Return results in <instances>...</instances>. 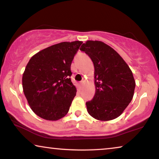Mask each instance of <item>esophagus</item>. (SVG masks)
Returning <instances> with one entry per match:
<instances>
[{"mask_svg":"<svg viewBox=\"0 0 159 159\" xmlns=\"http://www.w3.org/2000/svg\"><path fill=\"white\" fill-rule=\"evenodd\" d=\"M84 84V80H81V81L80 82V86H82Z\"/></svg>","mask_w":159,"mask_h":159,"instance_id":"obj_1","label":"esophagus"}]
</instances>
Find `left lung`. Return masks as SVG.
I'll return each mask as SVG.
<instances>
[{
    "mask_svg": "<svg viewBox=\"0 0 159 159\" xmlns=\"http://www.w3.org/2000/svg\"><path fill=\"white\" fill-rule=\"evenodd\" d=\"M94 65L96 93L86 103L92 117L100 120H113L131 103L136 86L129 66L114 49L103 42L88 41L80 48Z\"/></svg>",
    "mask_w": 159,
    "mask_h": 159,
    "instance_id": "8db88e82",
    "label": "left lung"
}]
</instances>
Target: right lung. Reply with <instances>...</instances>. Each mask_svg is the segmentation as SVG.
Instances as JSON below:
<instances>
[{"label": "right lung", "instance_id": "right-lung-1", "mask_svg": "<svg viewBox=\"0 0 159 159\" xmlns=\"http://www.w3.org/2000/svg\"><path fill=\"white\" fill-rule=\"evenodd\" d=\"M81 41L63 42L32 57L23 74V92L32 111L43 119L56 120L69 111L76 95L70 66Z\"/></svg>", "mask_w": 159, "mask_h": 159}]
</instances>
